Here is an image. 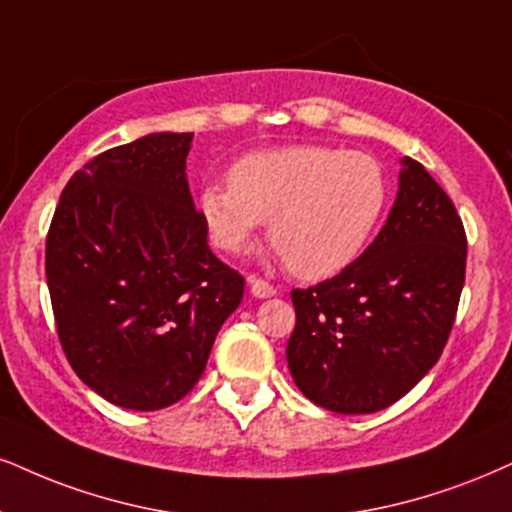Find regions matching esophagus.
I'll return each instance as SVG.
<instances>
[{
  "instance_id": "obj_1",
  "label": "esophagus",
  "mask_w": 512,
  "mask_h": 512,
  "mask_svg": "<svg viewBox=\"0 0 512 512\" xmlns=\"http://www.w3.org/2000/svg\"><path fill=\"white\" fill-rule=\"evenodd\" d=\"M249 285H251V294L256 296V299H270V296H275L277 289L270 285V282L261 280V277H249Z\"/></svg>"
}]
</instances>
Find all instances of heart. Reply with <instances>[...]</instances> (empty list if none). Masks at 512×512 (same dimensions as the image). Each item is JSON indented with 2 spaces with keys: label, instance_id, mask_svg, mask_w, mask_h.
Segmentation results:
<instances>
[{
  "label": "heart",
  "instance_id": "b5f03b06",
  "mask_svg": "<svg viewBox=\"0 0 512 512\" xmlns=\"http://www.w3.org/2000/svg\"><path fill=\"white\" fill-rule=\"evenodd\" d=\"M227 180L199 194L213 244L239 251L268 220L270 246L301 280L349 268L389 204L387 173L375 156L323 144L251 151L232 163Z\"/></svg>",
  "mask_w": 512,
  "mask_h": 512
}]
</instances>
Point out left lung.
<instances>
[{"label":"left lung","mask_w":512,"mask_h":512,"mask_svg":"<svg viewBox=\"0 0 512 512\" xmlns=\"http://www.w3.org/2000/svg\"><path fill=\"white\" fill-rule=\"evenodd\" d=\"M380 235L332 280L294 289L287 363L315 406L342 415L399 401L439 361L465 285L468 239L425 166L401 161Z\"/></svg>","instance_id":"left-lung-1"}]
</instances>
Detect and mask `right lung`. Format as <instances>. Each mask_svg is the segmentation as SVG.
Returning a JSON list of instances; mask_svg holds the SVG:
<instances>
[{
    "label": "right lung",
    "instance_id": "right-lung-1",
    "mask_svg": "<svg viewBox=\"0 0 512 512\" xmlns=\"http://www.w3.org/2000/svg\"><path fill=\"white\" fill-rule=\"evenodd\" d=\"M194 132H154L87 161L47 232L56 334L106 401L159 410L192 391L244 277L213 256L187 185Z\"/></svg>",
    "mask_w": 512,
    "mask_h": 512
}]
</instances>
